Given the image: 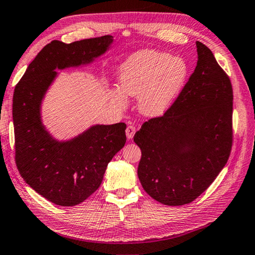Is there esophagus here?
I'll list each match as a JSON object with an SVG mask.
<instances>
[{"label": "esophagus", "instance_id": "obj_1", "mask_svg": "<svg viewBox=\"0 0 255 255\" xmlns=\"http://www.w3.org/2000/svg\"><path fill=\"white\" fill-rule=\"evenodd\" d=\"M135 133V128L133 126H128L126 129V135L128 139H132V137Z\"/></svg>", "mask_w": 255, "mask_h": 255}]
</instances>
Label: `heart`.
I'll return each mask as SVG.
<instances>
[{
    "mask_svg": "<svg viewBox=\"0 0 255 255\" xmlns=\"http://www.w3.org/2000/svg\"><path fill=\"white\" fill-rule=\"evenodd\" d=\"M189 74L187 62L181 57L155 50L133 53L118 68L119 90L112 93L121 109L127 99H139L138 110L145 117L162 116L178 98Z\"/></svg>",
    "mask_w": 255,
    "mask_h": 255,
    "instance_id": "1",
    "label": "heart"
}]
</instances>
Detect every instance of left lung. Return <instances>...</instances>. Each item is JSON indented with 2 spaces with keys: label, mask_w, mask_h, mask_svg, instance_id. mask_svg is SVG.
<instances>
[{
  "label": "left lung",
  "mask_w": 255,
  "mask_h": 255,
  "mask_svg": "<svg viewBox=\"0 0 255 255\" xmlns=\"http://www.w3.org/2000/svg\"><path fill=\"white\" fill-rule=\"evenodd\" d=\"M174 104L135 132L142 153L138 177L157 202H192L226 165L233 143V87L208 46Z\"/></svg>",
  "instance_id": "8db88e82"
}]
</instances>
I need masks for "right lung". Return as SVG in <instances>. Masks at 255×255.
<instances>
[{
    "label": "right lung",
    "mask_w": 255,
    "mask_h": 255,
    "mask_svg": "<svg viewBox=\"0 0 255 255\" xmlns=\"http://www.w3.org/2000/svg\"><path fill=\"white\" fill-rule=\"evenodd\" d=\"M113 35L66 44L54 40L29 64L13 97L15 159L20 176L35 192L61 206L84 202L97 191L108 164L126 143V124L92 125L58 140L42 122V103L56 70L89 66L108 52Z\"/></svg>",
    "instance_id": "add662e5"
}]
</instances>
